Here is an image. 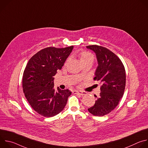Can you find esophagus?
Segmentation results:
<instances>
[{
	"label": "esophagus",
	"instance_id": "obj_1",
	"mask_svg": "<svg viewBox=\"0 0 148 148\" xmlns=\"http://www.w3.org/2000/svg\"><path fill=\"white\" fill-rule=\"evenodd\" d=\"M73 93L74 94H78V95H86L87 94L86 92L84 91H77V90H74L73 91Z\"/></svg>",
	"mask_w": 148,
	"mask_h": 148
}]
</instances>
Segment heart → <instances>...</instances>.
<instances>
[{
	"mask_svg": "<svg viewBox=\"0 0 148 148\" xmlns=\"http://www.w3.org/2000/svg\"><path fill=\"white\" fill-rule=\"evenodd\" d=\"M79 57L82 64V63L88 62V61H91L92 62L94 60V56L91 53L87 51H83L80 53L79 54ZM69 59L67 60V62L69 61Z\"/></svg>",
	"mask_w": 148,
	"mask_h": 148,
	"instance_id": "obj_1",
	"label": "heart"
}]
</instances>
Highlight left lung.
<instances>
[{
	"instance_id": "left-lung-1",
	"label": "left lung",
	"mask_w": 148,
	"mask_h": 148,
	"mask_svg": "<svg viewBox=\"0 0 148 148\" xmlns=\"http://www.w3.org/2000/svg\"><path fill=\"white\" fill-rule=\"evenodd\" d=\"M86 47L95 53L98 67L94 79L101 85L99 97L95 95L97 99L88 110L93 115L102 116L116 108L123 95L125 70L121 60L108 49L97 45Z\"/></svg>"
}]
</instances>
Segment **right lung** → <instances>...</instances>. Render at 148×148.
<instances>
[{
	"label": "right lung",
	"mask_w": 148,
	"mask_h": 148,
	"mask_svg": "<svg viewBox=\"0 0 148 148\" xmlns=\"http://www.w3.org/2000/svg\"><path fill=\"white\" fill-rule=\"evenodd\" d=\"M73 46L47 47L37 52L27 62L23 73V90L31 107L40 115L54 116L64 108L69 90L54 88V76L61 70Z\"/></svg>",
	"instance_id": "right-lung-1"
}]
</instances>
